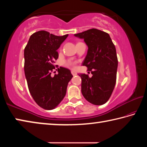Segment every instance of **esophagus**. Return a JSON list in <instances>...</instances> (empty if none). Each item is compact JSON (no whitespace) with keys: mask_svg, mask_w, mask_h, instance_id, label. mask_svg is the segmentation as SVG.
Masks as SVG:
<instances>
[{"mask_svg":"<svg viewBox=\"0 0 147 147\" xmlns=\"http://www.w3.org/2000/svg\"><path fill=\"white\" fill-rule=\"evenodd\" d=\"M71 73H72V74H73V76H75V75H76V74H77L76 72L74 71H71Z\"/></svg>","mask_w":147,"mask_h":147,"instance_id":"esophagus-1","label":"esophagus"}]
</instances>
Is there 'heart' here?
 <instances>
[{
  "mask_svg": "<svg viewBox=\"0 0 147 147\" xmlns=\"http://www.w3.org/2000/svg\"><path fill=\"white\" fill-rule=\"evenodd\" d=\"M67 65L69 66H74V63L71 61H68L67 62Z\"/></svg>",
  "mask_w": 147,
  "mask_h": 147,
  "instance_id": "heart-1",
  "label": "heart"
}]
</instances>
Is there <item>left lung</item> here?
<instances>
[{
    "instance_id": "left-lung-1",
    "label": "left lung",
    "mask_w": 147,
    "mask_h": 147,
    "mask_svg": "<svg viewBox=\"0 0 147 147\" xmlns=\"http://www.w3.org/2000/svg\"><path fill=\"white\" fill-rule=\"evenodd\" d=\"M74 36L84 39L88 47L82 65L91 71L88 74H80L82 78V93L89 102L102 105L109 100L115 88L118 59L115 47L109 35L92 28Z\"/></svg>"
}]
</instances>
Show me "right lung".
<instances>
[{
	"label": "right lung",
	"instance_id": "1",
	"mask_svg": "<svg viewBox=\"0 0 147 147\" xmlns=\"http://www.w3.org/2000/svg\"><path fill=\"white\" fill-rule=\"evenodd\" d=\"M67 36L38 31L30 36L24 49V69L29 91L38 105L47 110L61 102L73 78L70 70L62 67L58 69V74L51 76L55 69L54 63L58 58L57 50Z\"/></svg>",
	"mask_w": 147,
	"mask_h": 147
}]
</instances>
